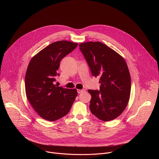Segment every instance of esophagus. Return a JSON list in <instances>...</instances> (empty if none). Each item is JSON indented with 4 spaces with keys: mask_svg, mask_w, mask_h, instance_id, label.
<instances>
[{
    "mask_svg": "<svg viewBox=\"0 0 159 159\" xmlns=\"http://www.w3.org/2000/svg\"><path fill=\"white\" fill-rule=\"evenodd\" d=\"M85 89H82V90H80V89H77V93H78L79 94L82 93H84V92H85Z\"/></svg>",
    "mask_w": 159,
    "mask_h": 159,
    "instance_id": "obj_1",
    "label": "esophagus"
}]
</instances>
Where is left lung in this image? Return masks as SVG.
<instances>
[{
  "label": "left lung",
  "instance_id": "8db88e82",
  "mask_svg": "<svg viewBox=\"0 0 159 159\" xmlns=\"http://www.w3.org/2000/svg\"><path fill=\"white\" fill-rule=\"evenodd\" d=\"M93 76L100 77V89L88 90L89 108L104 121L118 117L125 109L131 92V77L125 59L99 41L79 44Z\"/></svg>",
  "mask_w": 159,
  "mask_h": 159
}]
</instances>
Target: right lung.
Listing matches in <instances>:
<instances>
[{
	"label": "right lung",
	"mask_w": 159,
	"mask_h": 159,
	"mask_svg": "<svg viewBox=\"0 0 159 159\" xmlns=\"http://www.w3.org/2000/svg\"><path fill=\"white\" fill-rule=\"evenodd\" d=\"M77 43L59 41L52 43L34 55L25 76L27 98L42 118L56 121L69 113L77 96L75 89L55 84L60 62L77 47Z\"/></svg>",
	"instance_id": "obj_1"
}]
</instances>
